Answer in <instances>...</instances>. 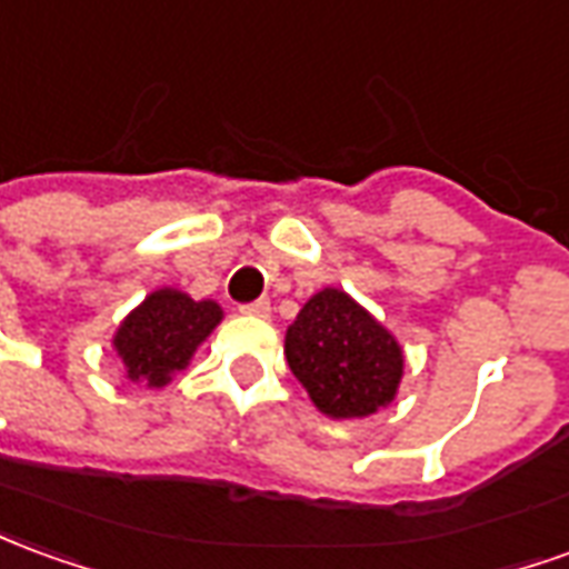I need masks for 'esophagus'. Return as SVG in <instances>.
I'll return each instance as SVG.
<instances>
[{
	"label": "esophagus",
	"instance_id": "34e87169",
	"mask_svg": "<svg viewBox=\"0 0 569 569\" xmlns=\"http://www.w3.org/2000/svg\"><path fill=\"white\" fill-rule=\"evenodd\" d=\"M240 311L249 313V317H268V313H271V301H268V298H258V301H249V305H243Z\"/></svg>",
	"mask_w": 569,
	"mask_h": 569
}]
</instances>
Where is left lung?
<instances>
[{"mask_svg": "<svg viewBox=\"0 0 569 569\" xmlns=\"http://www.w3.org/2000/svg\"><path fill=\"white\" fill-rule=\"evenodd\" d=\"M286 360L329 419H363L388 407L403 379V351L341 289H320L286 329Z\"/></svg>", "mask_w": 569, "mask_h": 569, "instance_id": "1", "label": "left lung"}]
</instances>
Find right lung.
I'll return each mask as SVG.
<instances>
[{
	"instance_id": "obj_1",
	"label": "right lung",
	"mask_w": 569,
	"mask_h": 569,
	"mask_svg": "<svg viewBox=\"0 0 569 569\" xmlns=\"http://www.w3.org/2000/svg\"><path fill=\"white\" fill-rule=\"evenodd\" d=\"M224 311L212 298L193 301L178 289H157L134 308L113 336L126 376L141 388H162L188 367L193 351L221 323Z\"/></svg>"
}]
</instances>
